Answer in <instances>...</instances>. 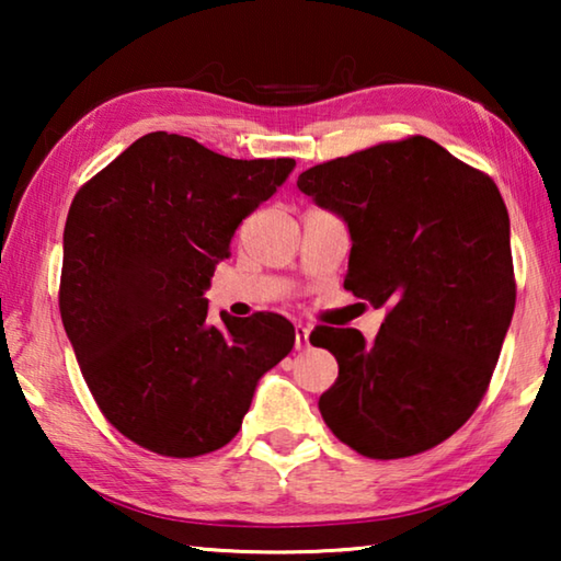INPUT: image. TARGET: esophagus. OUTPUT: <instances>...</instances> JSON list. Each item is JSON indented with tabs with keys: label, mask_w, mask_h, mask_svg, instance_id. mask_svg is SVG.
<instances>
[{
	"label": "esophagus",
	"mask_w": 561,
	"mask_h": 561,
	"mask_svg": "<svg viewBox=\"0 0 561 561\" xmlns=\"http://www.w3.org/2000/svg\"><path fill=\"white\" fill-rule=\"evenodd\" d=\"M294 346H297V348L309 346V327H304V324L294 327Z\"/></svg>",
	"instance_id": "1"
}]
</instances>
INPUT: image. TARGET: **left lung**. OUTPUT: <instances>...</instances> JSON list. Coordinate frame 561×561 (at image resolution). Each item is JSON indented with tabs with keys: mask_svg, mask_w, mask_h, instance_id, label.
I'll use <instances>...</instances> for the list:
<instances>
[{
	"mask_svg": "<svg viewBox=\"0 0 561 561\" xmlns=\"http://www.w3.org/2000/svg\"><path fill=\"white\" fill-rule=\"evenodd\" d=\"M297 185L348 225L344 287L388 307L371 344L356 329L311 331L339 360L321 417L374 460L435 448L480 405L515 311L497 185L425 136L327 160Z\"/></svg>",
	"mask_w": 561,
	"mask_h": 561,
	"instance_id": "left-lung-1",
	"label": "left lung"
}]
</instances>
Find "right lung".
<instances>
[{"instance_id":"add662e5","label":"right lung","mask_w":561,"mask_h":561,"mask_svg":"<svg viewBox=\"0 0 561 561\" xmlns=\"http://www.w3.org/2000/svg\"><path fill=\"white\" fill-rule=\"evenodd\" d=\"M294 158L234 160L193 138H138L76 193L64 227L61 321L93 401L168 458L220 450L260 378L294 346L274 311L207 324L217 262Z\"/></svg>"}]
</instances>
